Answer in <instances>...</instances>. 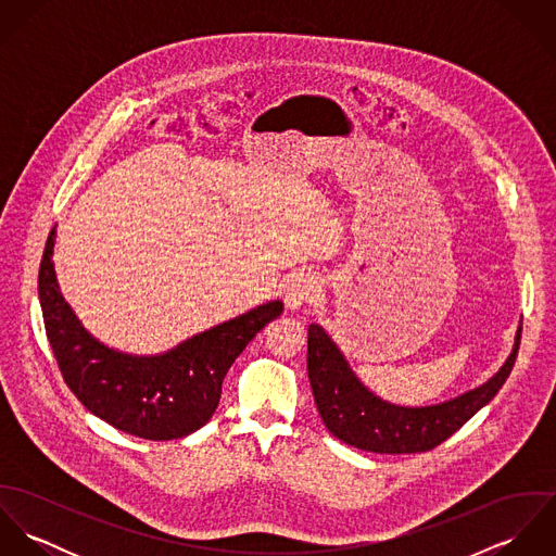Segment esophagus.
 I'll return each mask as SVG.
<instances>
[{
  "label": "esophagus",
  "mask_w": 556,
  "mask_h": 556,
  "mask_svg": "<svg viewBox=\"0 0 556 556\" xmlns=\"http://www.w3.org/2000/svg\"><path fill=\"white\" fill-rule=\"evenodd\" d=\"M285 304L289 311H300L306 304H313L320 295V282L317 276L300 271L293 274L285 285Z\"/></svg>",
  "instance_id": "1"
}]
</instances>
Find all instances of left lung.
<instances>
[{"label":"left lung","mask_w":556,"mask_h":556,"mask_svg":"<svg viewBox=\"0 0 556 556\" xmlns=\"http://www.w3.org/2000/svg\"><path fill=\"white\" fill-rule=\"evenodd\" d=\"M520 346V327L505 364L481 386L426 406H404L377 396L355 375L331 336L308 327V379L325 428L346 445L375 454L428 452L450 439L507 381Z\"/></svg>","instance_id":"1"}]
</instances>
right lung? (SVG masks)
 <instances>
[{
	"label": "right lung",
	"mask_w": 556,
	"mask_h": 556,
	"mask_svg": "<svg viewBox=\"0 0 556 556\" xmlns=\"http://www.w3.org/2000/svg\"><path fill=\"white\" fill-rule=\"evenodd\" d=\"M55 236L53 227L40 261L38 295L51 349L73 394L113 428L150 441L181 439L205 426L231 364L267 323L282 315V302L256 306L156 355L126 353L91 336L62 295L53 263Z\"/></svg>",
	"instance_id": "1"
}]
</instances>
